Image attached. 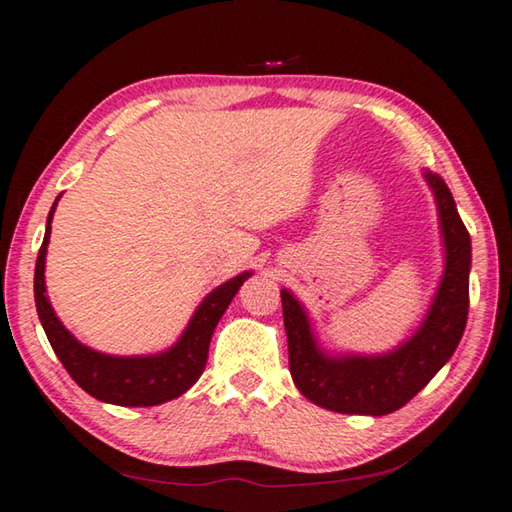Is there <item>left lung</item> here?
Instances as JSON below:
<instances>
[{"label": "left lung", "instance_id": "8db88e82", "mask_svg": "<svg viewBox=\"0 0 512 512\" xmlns=\"http://www.w3.org/2000/svg\"><path fill=\"white\" fill-rule=\"evenodd\" d=\"M433 194L443 237L445 268L418 329L381 354L327 352L311 318L289 289H282L289 370L298 391L323 409L350 415H388L413 400L452 359L470 307L472 241L454 196L438 173H422Z\"/></svg>", "mask_w": 512, "mask_h": 512}]
</instances>
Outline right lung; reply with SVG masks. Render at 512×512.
Returning <instances> with one entry per match:
<instances>
[{"mask_svg":"<svg viewBox=\"0 0 512 512\" xmlns=\"http://www.w3.org/2000/svg\"><path fill=\"white\" fill-rule=\"evenodd\" d=\"M58 201L60 196L51 205L47 216L45 239H42L36 277H33V293H36L40 323L56 357L69 372V377L85 393L97 397L99 402L117 406H158L162 402L176 400L203 375L214 327L219 325L225 309H228L239 287L253 275V271L239 273L232 280L223 282L221 287H216L212 293H207L201 305L196 307L194 316L189 318L180 339L167 350L155 354H137V357H117V354L92 350L60 323L47 296L45 262L51 221H54Z\"/></svg>","mask_w":512,"mask_h":512,"instance_id":"obj_1","label":"right lung"}]
</instances>
